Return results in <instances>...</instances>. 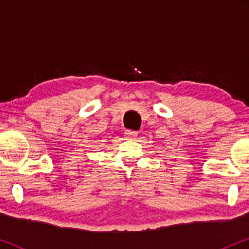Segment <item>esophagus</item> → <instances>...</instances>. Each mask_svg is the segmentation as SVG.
<instances>
[{
  "instance_id": "esophagus-1",
  "label": "esophagus",
  "mask_w": 249,
  "mask_h": 249,
  "mask_svg": "<svg viewBox=\"0 0 249 249\" xmlns=\"http://www.w3.org/2000/svg\"><path fill=\"white\" fill-rule=\"evenodd\" d=\"M138 132L137 131H134V130H125L124 132V136L127 139H135L137 137Z\"/></svg>"
}]
</instances>
